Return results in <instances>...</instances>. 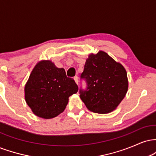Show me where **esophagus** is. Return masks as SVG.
Instances as JSON below:
<instances>
[{"instance_id":"esophagus-1","label":"esophagus","mask_w":156,"mask_h":156,"mask_svg":"<svg viewBox=\"0 0 156 156\" xmlns=\"http://www.w3.org/2000/svg\"><path fill=\"white\" fill-rule=\"evenodd\" d=\"M74 80H75V81H76V83L77 84H78V76H75L74 77Z\"/></svg>"}]
</instances>
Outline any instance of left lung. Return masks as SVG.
<instances>
[{
  "instance_id": "left-lung-1",
  "label": "left lung",
  "mask_w": 156,
  "mask_h": 156,
  "mask_svg": "<svg viewBox=\"0 0 156 156\" xmlns=\"http://www.w3.org/2000/svg\"><path fill=\"white\" fill-rule=\"evenodd\" d=\"M80 78L87 89L80 90V98L90 112L108 114L124 99L128 89L125 67L104 51L91 53L86 61Z\"/></svg>"
}]
</instances>
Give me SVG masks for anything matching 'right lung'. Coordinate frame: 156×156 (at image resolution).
I'll use <instances>...</instances> for the list:
<instances>
[{"instance_id": "add662e5", "label": "right lung", "mask_w": 156, "mask_h": 156, "mask_svg": "<svg viewBox=\"0 0 156 156\" xmlns=\"http://www.w3.org/2000/svg\"><path fill=\"white\" fill-rule=\"evenodd\" d=\"M25 100L32 112L43 119H52L62 113L69 97L78 92L73 78L64 68L50 60H42L34 67L25 85Z\"/></svg>"}]
</instances>
